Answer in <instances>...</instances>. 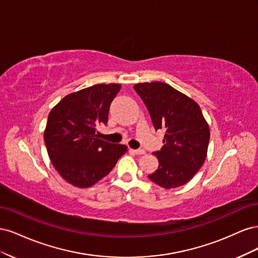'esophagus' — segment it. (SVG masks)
Returning a JSON list of instances; mask_svg holds the SVG:
<instances>
[{
    "mask_svg": "<svg viewBox=\"0 0 258 258\" xmlns=\"http://www.w3.org/2000/svg\"><path fill=\"white\" fill-rule=\"evenodd\" d=\"M132 153H135L137 155H143L145 154V151L142 150V148H139V150H130Z\"/></svg>",
    "mask_w": 258,
    "mask_h": 258,
    "instance_id": "34e87169",
    "label": "esophagus"
}]
</instances>
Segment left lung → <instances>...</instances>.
I'll use <instances>...</instances> for the list:
<instances>
[{
	"mask_svg": "<svg viewBox=\"0 0 258 258\" xmlns=\"http://www.w3.org/2000/svg\"><path fill=\"white\" fill-rule=\"evenodd\" d=\"M134 88L155 129L166 131L163 146L154 152L158 168L148 178L166 189L185 185L204 165L208 153L210 129L200 106L166 83H139Z\"/></svg>",
	"mask_w": 258,
	"mask_h": 258,
	"instance_id": "8db88e82",
	"label": "left lung"
}]
</instances>
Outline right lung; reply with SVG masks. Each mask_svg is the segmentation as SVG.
<instances>
[{"mask_svg": "<svg viewBox=\"0 0 258 258\" xmlns=\"http://www.w3.org/2000/svg\"><path fill=\"white\" fill-rule=\"evenodd\" d=\"M120 84H98L66 96L48 115L44 141L52 166L68 183L87 188L111 172L127 146L99 139Z\"/></svg>", "mask_w": 258, "mask_h": 258, "instance_id": "right-lung-1", "label": "right lung"}]
</instances>
